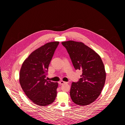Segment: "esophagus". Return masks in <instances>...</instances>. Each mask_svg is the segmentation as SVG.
Instances as JSON below:
<instances>
[{
	"label": "esophagus",
	"instance_id": "esophagus-1",
	"mask_svg": "<svg viewBox=\"0 0 125 125\" xmlns=\"http://www.w3.org/2000/svg\"><path fill=\"white\" fill-rule=\"evenodd\" d=\"M59 83L61 85V84H64V83H66V82H63V81H62L59 82Z\"/></svg>",
	"mask_w": 125,
	"mask_h": 125
}]
</instances>
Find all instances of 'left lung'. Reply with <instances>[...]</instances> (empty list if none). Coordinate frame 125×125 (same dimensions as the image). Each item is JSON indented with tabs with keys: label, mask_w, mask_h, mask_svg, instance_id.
Wrapping results in <instances>:
<instances>
[{
	"label": "left lung",
	"mask_w": 125,
	"mask_h": 125,
	"mask_svg": "<svg viewBox=\"0 0 125 125\" xmlns=\"http://www.w3.org/2000/svg\"><path fill=\"white\" fill-rule=\"evenodd\" d=\"M62 43L74 69L83 72L79 81L72 83L71 99L78 105H88L98 98L104 88L106 74L102 60L97 53L83 42L69 41Z\"/></svg>",
	"instance_id": "1"
}]
</instances>
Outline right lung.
Listing matches in <instances>:
<instances>
[{"label": "right lung", "instance_id": "add662e5", "mask_svg": "<svg viewBox=\"0 0 125 125\" xmlns=\"http://www.w3.org/2000/svg\"><path fill=\"white\" fill-rule=\"evenodd\" d=\"M59 42L47 43L33 52L22 64L20 82L33 103L40 106L51 104L56 97L58 83L45 79L49 66Z\"/></svg>", "mask_w": 125, "mask_h": 125}]
</instances>
